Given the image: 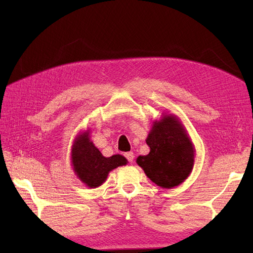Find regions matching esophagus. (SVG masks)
I'll use <instances>...</instances> for the list:
<instances>
[{
  "instance_id": "esophagus-1",
  "label": "esophagus",
  "mask_w": 253,
  "mask_h": 253,
  "mask_svg": "<svg viewBox=\"0 0 253 253\" xmlns=\"http://www.w3.org/2000/svg\"><path fill=\"white\" fill-rule=\"evenodd\" d=\"M125 158L127 159L128 162H132L133 158H135V155H133L132 152H127V153H125Z\"/></svg>"
}]
</instances>
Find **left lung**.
I'll list each match as a JSON object with an SVG mask.
<instances>
[{
  "instance_id": "8db88e82",
  "label": "left lung",
  "mask_w": 253,
  "mask_h": 253,
  "mask_svg": "<svg viewBox=\"0 0 253 253\" xmlns=\"http://www.w3.org/2000/svg\"><path fill=\"white\" fill-rule=\"evenodd\" d=\"M146 141L149 154L137 159L146 175L168 189L181 184L190 174L195 155L179 121L175 116H164L161 122L154 123Z\"/></svg>"
}]
</instances>
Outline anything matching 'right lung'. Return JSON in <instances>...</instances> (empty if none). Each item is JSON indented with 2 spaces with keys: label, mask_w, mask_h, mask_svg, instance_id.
I'll use <instances>...</instances> for the list:
<instances>
[{
  "label": "right lung",
  "mask_w": 253,
  "mask_h": 253,
  "mask_svg": "<svg viewBox=\"0 0 253 253\" xmlns=\"http://www.w3.org/2000/svg\"><path fill=\"white\" fill-rule=\"evenodd\" d=\"M75 173L90 188L99 187L105 181L110 170L125 165L127 160L120 154L105 158L89 140L88 132L80 135L72 150Z\"/></svg>",
  "instance_id": "obj_1"
}]
</instances>
